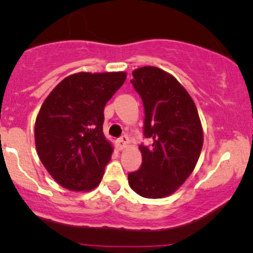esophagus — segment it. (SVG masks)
Masks as SVG:
<instances>
[{
  "label": "esophagus",
  "instance_id": "esophagus-1",
  "mask_svg": "<svg viewBox=\"0 0 253 253\" xmlns=\"http://www.w3.org/2000/svg\"><path fill=\"white\" fill-rule=\"evenodd\" d=\"M128 143H129V140H128V136L127 135H123L121 136V138H119L118 140H117V146H118V150H124L125 147L127 146V145H128Z\"/></svg>",
  "mask_w": 253,
  "mask_h": 253
}]
</instances>
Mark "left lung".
I'll use <instances>...</instances> for the list:
<instances>
[{
	"mask_svg": "<svg viewBox=\"0 0 253 253\" xmlns=\"http://www.w3.org/2000/svg\"><path fill=\"white\" fill-rule=\"evenodd\" d=\"M130 83L145 109L144 135L152 146H139L140 169L128 173L129 187L146 199H162L178 189L199 161L203 130L193 98L172 75L156 66L132 72Z\"/></svg>",
	"mask_w": 253,
	"mask_h": 253,
	"instance_id": "obj_1",
	"label": "left lung"
}]
</instances>
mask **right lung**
Masks as SVG:
<instances>
[{"label":"right lung","mask_w":253,"mask_h":253,"mask_svg":"<svg viewBox=\"0 0 253 253\" xmlns=\"http://www.w3.org/2000/svg\"><path fill=\"white\" fill-rule=\"evenodd\" d=\"M126 72H78L64 78L43 101L36 120L38 156L65 189L89 191L102 179L113 146L103 134L104 106Z\"/></svg>","instance_id":"add662e5"}]
</instances>
